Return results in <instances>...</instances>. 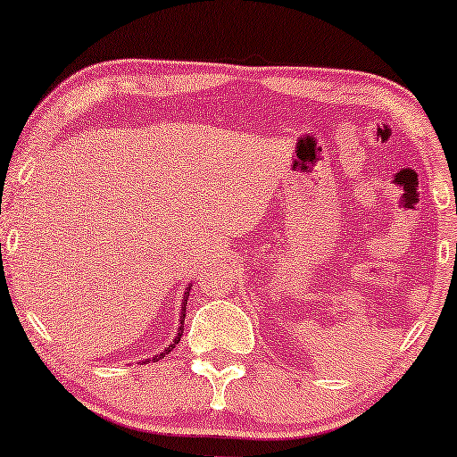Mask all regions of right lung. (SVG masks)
Wrapping results in <instances>:
<instances>
[{
	"label": "right lung",
	"instance_id": "1",
	"mask_svg": "<svg viewBox=\"0 0 457 457\" xmlns=\"http://www.w3.org/2000/svg\"><path fill=\"white\" fill-rule=\"evenodd\" d=\"M189 291H191V287H187L185 289V293H183V303H180V327H179V330H177V339H174L170 345H168L164 352H162L160 355H155L154 360H160V358H164V355H168L174 349V345H177V343L180 341V337H183V322H185V312H187V297H189ZM147 361H152V360H147Z\"/></svg>",
	"mask_w": 457,
	"mask_h": 457
}]
</instances>
